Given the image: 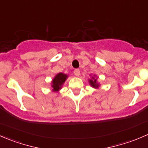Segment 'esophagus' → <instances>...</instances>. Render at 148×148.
<instances>
[{
	"label": "esophagus",
	"instance_id": "1",
	"mask_svg": "<svg viewBox=\"0 0 148 148\" xmlns=\"http://www.w3.org/2000/svg\"><path fill=\"white\" fill-rule=\"evenodd\" d=\"M74 74L76 77H79L80 75V71L79 69H75L74 71Z\"/></svg>",
	"mask_w": 148,
	"mask_h": 148
}]
</instances>
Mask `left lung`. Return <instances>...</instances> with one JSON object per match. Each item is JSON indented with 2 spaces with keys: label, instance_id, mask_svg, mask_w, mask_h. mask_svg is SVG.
I'll return each mask as SVG.
<instances>
[{
  "label": "left lung",
  "instance_id": "obj_1",
  "mask_svg": "<svg viewBox=\"0 0 148 148\" xmlns=\"http://www.w3.org/2000/svg\"><path fill=\"white\" fill-rule=\"evenodd\" d=\"M97 79L98 77H97V75L94 74L93 76H92V78L89 79V84L91 85V86H92L93 88H95V89H98L99 87V86H100L99 84L97 82Z\"/></svg>",
  "mask_w": 148,
  "mask_h": 148
}]
</instances>
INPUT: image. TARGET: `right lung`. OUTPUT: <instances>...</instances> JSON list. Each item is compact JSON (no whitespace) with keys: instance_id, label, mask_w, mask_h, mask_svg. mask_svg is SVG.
<instances>
[{"instance_id":"right-lung-1","label":"right lung","mask_w":148,"mask_h":148,"mask_svg":"<svg viewBox=\"0 0 148 148\" xmlns=\"http://www.w3.org/2000/svg\"><path fill=\"white\" fill-rule=\"evenodd\" d=\"M68 78V75L64 74V73H59L56 74L51 81V87L52 92H58L62 88L64 83Z\"/></svg>"}]
</instances>
